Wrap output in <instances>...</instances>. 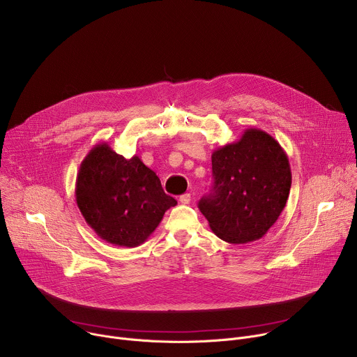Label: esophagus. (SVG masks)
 Listing matches in <instances>:
<instances>
[{
	"mask_svg": "<svg viewBox=\"0 0 357 357\" xmlns=\"http://www.w3.org/2000/svg\"><path fill=\"white\" fill-rule=\"evenodd\" d=\"M190 200H192V196H190V193H185V195L179 196V202H181V203H183V205H189Z\"/></svg>",
	"mask_w": 357,
	"mask_h": 357,
	"instance_id": "esophagus-1",
	"label": "esophagus"
}]
</instances>
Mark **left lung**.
Instances as JSON below:
<instances>
[{"label": "left lung", "mask_w": 357, "mask_h": 357, "mask_svg": "<svg viewBox=\"0 0 357 357\" xmlns=\"http://www.w3.org/2000/svg\"><path fill=\"white\" fill-rule=\"evenodd\" d=\"M213 186L199 209L212 231L233 244L261 238L285 208L291 189L289 161L278 141L259 128L212 154Z\"/></svg>", "instance_id": "8db88e82"}]
</instances>
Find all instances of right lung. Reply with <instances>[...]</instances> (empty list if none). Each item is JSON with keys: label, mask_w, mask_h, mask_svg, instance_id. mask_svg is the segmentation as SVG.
<instances>
[{"label": "right lung", "mask_w": 357, "mask_h": 357, "mask_svg": "<svg viewBox=\"0 0 357 357\" xmlns=\"http://www.w3.org/2000/svg\"><path fill=\"white\" fill-rule=\"evenodd\" d=\"M76 203L86 223L105 241L137 247L176 205L139 157L127 160L107 142L94 145L80 164Z\"/></svg>", "instance_id": "add662e5"}]
</instances>
